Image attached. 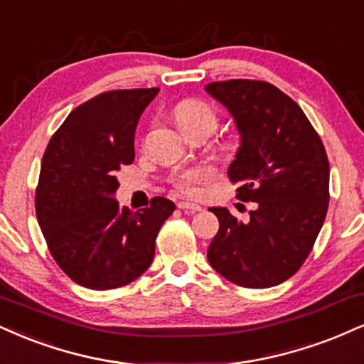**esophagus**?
Segmentation results:
<instances>
[{
    "label": "esophagus",
    "mask_w": 364,
    "mask_h": 364,
    "mask_svg": "<svg viewBox=\"0 0 364 364\" xmlns=\"http://www.w3.org/2000/svg\"><path fill=\"white\" fill-rule=\"evenodd\" d=\"M178 209H182V211H186V213H198L203 208H200L199 204H196V203H189V200H182V203H178Z\"/></svg>",
    "instance_id": "34e87169"
}]
</instances>
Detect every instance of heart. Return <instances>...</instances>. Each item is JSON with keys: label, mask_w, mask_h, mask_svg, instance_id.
Listing matches in <instances>:
<instances>
[{"label": "heart", "mask_w": 364, "mask_h": 364, "mask_svg": "<svg viewBox=\"0 0 364 364\" xmlns=\"http://www.w3.org/2000/svg\"><path fill=\"white\" fill-rule=\"evenodd\" d=\"M175 119L182 131H198L206 129L209 132L215 131L218 124V115L215 110L208 104L199 100H182L175 105ZM211 175V170L198 168V170H183L175 175L173 183L178 191L192 194L196 192V187L200 181L208 178Z\"/></svg>", "instance_id": "heart-1"}]
</instances>
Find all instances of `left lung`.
Listing matches in <instances>:
<instances>
[{
	"mask_svg": "<svg viewBox=\"0 0 364 364\" xmlns=\"http://www.w3.org/2000/svg\"><path fill=\"white\" fill-rule=\"evenodd\" d=\"M204 90L232 114L240 146L228 166L237 198L257 204L249 221L211 208L220 230L211 267L243 288L289 279L317 240L328 208V160L300 105L257 80L215 81Z\"/></svg>",
	"mask_w": 364,
	"mask_h": 364,
	"instance_id": "left-lung-1",
	"label": "left lung"
}]
</instances>
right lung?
<instances>
[{
	"label": "right lung",
	"mask_w": 364,
	"mask_h": 364,
	"mask_svg": "<svg viewBox=\"0 0 364 364\" xmlns=\"http://www.w3.org/2000/svg\"><path fill=\"white\" fill-rule=\"evenodd\" d=\"M158 88L112 90L76 107L47 144L36 192L38 225L58 266L90 289L132 283L151 266L175 204L151 199L132 213L114 198L134 160V132Z\"/></svg>",
	"instance_id": "add662e5"
}]
</instances>
